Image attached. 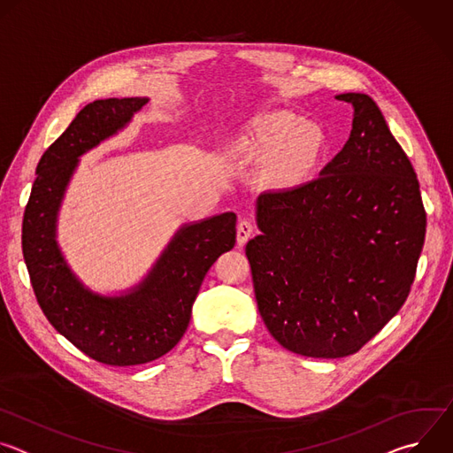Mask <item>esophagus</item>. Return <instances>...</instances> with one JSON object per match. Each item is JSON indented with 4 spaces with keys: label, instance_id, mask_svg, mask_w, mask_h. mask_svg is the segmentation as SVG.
I'll return each mask as SVG.
<instances>
[{
    "label": "esophagus",
    "instance_id": "34e87169",
    "mask_svg": "<svg viewBox=\"0 0 453 453\" xmlns=\"http://www.w3.org/2000/svg\"><path fill=\"white\" fill-rule=\"evenodd\" d=\"M252 233H254L252 222H249V220H240V222H238V227H236V242H238V245H243V243L250 238Z\"/></svg>",
    "mask_w": 453,
    "mask_h": 453
}]
</instances>
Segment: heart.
Returning <instances> with one entry per match:
<instances>
[{
	"label": "heart",
	"mask_w": 453,
	"mask_h": 453,
	"mask_svg": "<svg viewBox=\"0 0 453 453\" xmlns=\"http://www.w3.org/2000/svg\"><path fill=\"white\" fill-rule=\"evenodd\" d=\"M322 145L325 136L315 123L290 111H269L249 119L233 143V152L247 161H265V182L287 189L306 180Z\"/></svg>",
	"instance_id": "obj_1"
}]
</instances>
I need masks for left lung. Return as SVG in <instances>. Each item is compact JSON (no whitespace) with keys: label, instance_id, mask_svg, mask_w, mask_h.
<instances>
[{"label":"left lung","instance_id":"1","mask_svg":"<svg viewBox=\"0 0 453 453\" xmlns=\"http://www.w3.org/2000/svg\"><path fill=\"white\" fill-rule=\"evenodd\" d=\"M353 105L351 134L320 175L256 199L262 233L245 245L271 335L311 358L357 353L403 306L425 242L416 172L374 100Z\"/></svg>","mask_w":453,"mask_h":453}]
</instances>
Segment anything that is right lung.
I'll use <instances>...</instances> for the list:
<instances>
[{
  "label": "right lung",
  "instance_id": "add662e5",
  "mask_svg": "<svg viewBox=\"0 0 453 453\" xmlns=\"http://www.w3.org/2000/svg\"><path fill=\"white\" fill-rule=\"evenodd\" d=\"M145 104V96L88 104L42 154L23 217V256L42 313L75 348L107 365H138L166 355L189 325L210 267L236 242L233 211L184 224L149 274L118 296L88 288L68 265L57 242V219L81 157L123 131Z\"/></svg>",
  "mask_w": 453,
  "mask_h": 453
}]
</instances>
